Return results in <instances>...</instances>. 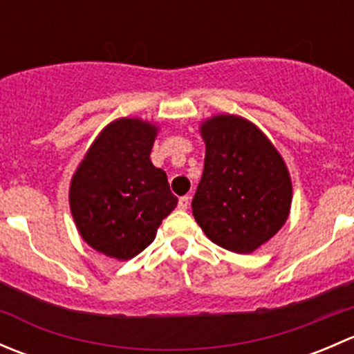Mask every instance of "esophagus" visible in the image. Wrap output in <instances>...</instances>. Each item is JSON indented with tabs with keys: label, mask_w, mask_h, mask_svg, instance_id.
<instances>
[{
	"label": "esophagus",
	"mask_w": 354,
	"mask_h": 354,
	"mask_svg": "<svg viewBox=\"0 0 354 354\" xmlns=\"http://www.w3.org/2000/svg\"><path fill=\"white\" fill-rule=\"evenodd\" d=\"M188 205H190V197H188V195H185V197H181L180 200H178V209L187 210Z\"/></svg>",
	"instance_id": "obj_1"
}]
</instances>
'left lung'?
Listing matches in <instances>:
<instances>
[{"mask_svg":"<svg viewBox=\"0 0 354 354\" xmlns=\"http://www.w3.org/2000/svg\"><path fill=\"white\" fill-rule=\"evenodd\" d=\"M205 142L203 174L192 210L212 243L252 253L289 217L291 176L283 156L259 127L236 114L200 124Z\"/></svg>","mask_w":354,"mask_h":354,"instance_id":"8db88e82","label":"left lung"}]
</instances>
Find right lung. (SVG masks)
<instances>
[{
	"label": "right lung",
	"mask_w": 354,
	"mask_h": 354,
	"mask_svg": "<svg viewBox=\"0 0 354 354\" xmlns=\"http://www.w3.org/2000/svg\"><path fill=\"white\" fill-rule=\"evenodd\" d=\"M157 124L118 118L102 128L70 183V210L84 241L99 253L130 260L154 241L176 207L167 176L151 160Z\"/></svg>",
	"instance_id": "add662e5"
}]
</instances>
